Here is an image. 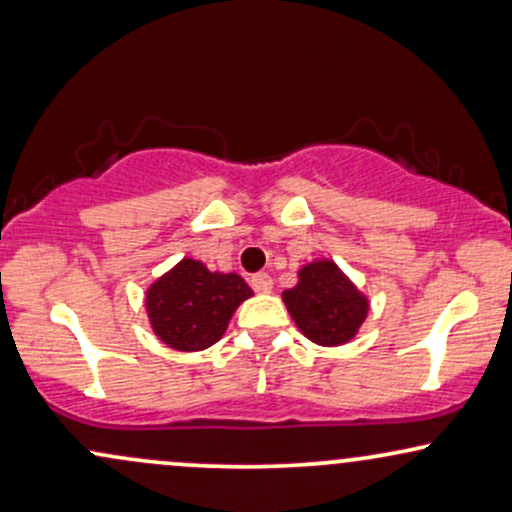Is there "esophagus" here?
<instances>
[{"label": "esophagus", "instance_id": "obj_1", "mask_svg": "<svg viewBox=\"0 0 512 512\" xmlns=\"http://www.w3.org/2000/svg\"><path fill=\"white\" fill-rule=\"evenodd\" d=\"M250 284H252V289H255V291L267 293V291H272L274 281H272V276H269L267 272H257V274H252Z\"/></svg>", "mask_w": 512, "mask_h": 512}]
</instances>
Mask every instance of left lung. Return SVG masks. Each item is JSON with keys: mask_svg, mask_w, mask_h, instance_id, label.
<instances>
[{"mask_svg": "<svg viewBox=\"0 0 512 512\" xmlns=\"http://www.w3.org/2000/svg\"><path fill=\"white\" fill-rule=\"evenodd\" d=\"M284 303L298 330L322 346L349 342L368 315L366 296L327 260L303 267L298 284L284 291Z\"/></svg>", "mask_w": 512, "mask_h": 512, "instance_id": "obj_1", "label": "left lung"}]
</instances>
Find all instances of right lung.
I'll use <instances>...</instances> for the list:
<instances>
[{"mask_svg":"<svg viewBox=\"0 0 512 512\" xmlns=\"http://www.w3.org/2000/svg\"><path fill=\"white\" fill-rule=\"evenodd\" d=\"M250 286L238 274L209 272L202 262L182 260L146 293V313L161 342L178 351L216 344Z\"/></svg>","mask_w":512,"mask_h":512,"instance_id":"add662e5","label":"right lung"}]
</instances>
